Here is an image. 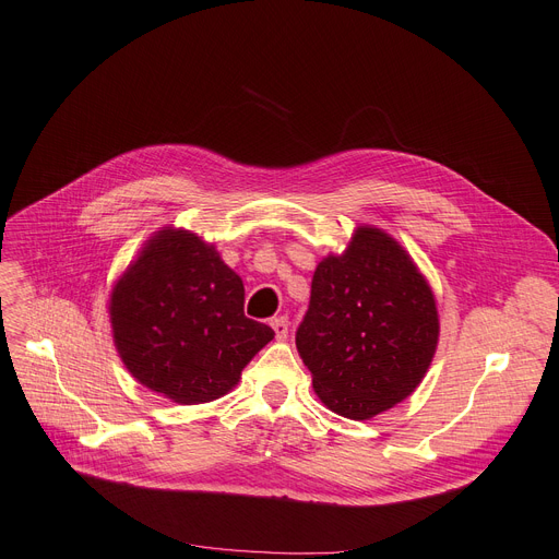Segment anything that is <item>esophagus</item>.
Returning a JSON list of instances; mask_svg holds the SVG:
<instances>
[{
  "label": "esophagus",
  "mask_w": 559,
  "mask_h": 559,
  "mask_svg": "<svg viewBox=\"0 0 559 559\" xmlns=\"http://www.w3.org/2000/svg\"><path fill=\"white\" fill-rule=\"evenodd\" d=\"M272 329H274V333H276L278 340H285V337H287V333H289V322H287L285 314H281V318H274V320H272Z\"/></svg>",
  "instance_id": "1"
}]
</instances>
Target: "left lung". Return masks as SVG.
<instances>
[{"label": "left lung", "instance_id": "left-lung-1", "mask_svg": "<svg viewBox=\"0 0 559 559\" xmlns=\"http://www.w3.org/2000/svg\"><path fill=\"white\" fill-rule=\"evenodd\" d=\"M297 349L337 416L368 420L416 391L439 343V314L414 260L379 228H358L314 270Z\"/></svg>", "mask_w": 559, "mask_h": 559}]
</instances>
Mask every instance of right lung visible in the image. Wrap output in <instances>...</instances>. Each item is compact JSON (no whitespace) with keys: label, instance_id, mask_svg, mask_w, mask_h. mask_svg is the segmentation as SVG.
<instances>
[{"label":"right lung","instance_id":"obj_1","mask_svg":"<svg viewBox=\"0 0 559 559\" xmlns=\"http://www.w3.org/2000/svg\"><path fill=\"white\" fill-rule=\"evenodd\" d=\"M126 368L178 404L226 395L274 331L245 314V283L193 233L159 230L111 293Z\"/></svg>","mask_w":559,"mask_h":559}]
</instances>
